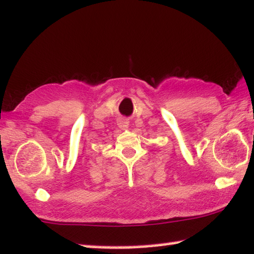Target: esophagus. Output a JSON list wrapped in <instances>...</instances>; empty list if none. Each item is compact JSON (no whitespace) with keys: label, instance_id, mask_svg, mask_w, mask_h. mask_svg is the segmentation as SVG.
<instances>
[{"label":"esophagus","instance_id":"esophagus-1","mask_svg":"<svg viewBox=\"0 0 254 254\" xmlns=\"http://www.w3.org/2000/svg\"><path fill=\"white\" fill-rule=\"evenodd\" d=\"M127 121H126V120H121L120 122H119V126H120V127H122V128H124V127H127Z\"/></svg>","mask_w":254,"mask_h":254}]
</instances>
